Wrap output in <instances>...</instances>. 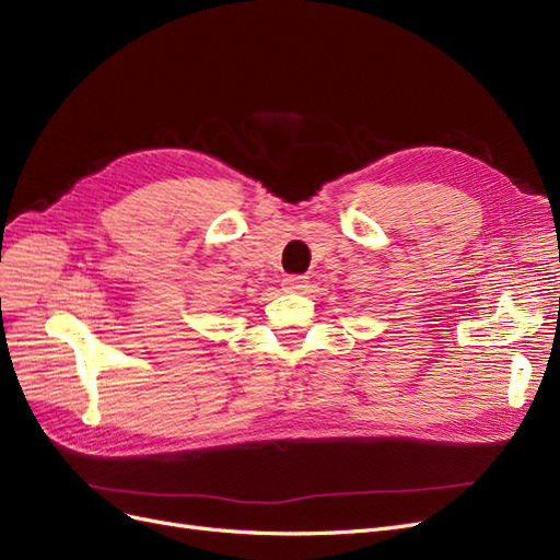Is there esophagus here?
Here are the masks:
<instances>
[{"label": "esophagus", "instance_id": "obj_1", "mask_svg": "<svg viewBox=\"0 0 560 560\" xmlns=\"http://www.w3.org/2000/svg\"><path fill=\"white\" fill-rule=\"evenodd\" d=\"M306 288V279L304 277H285L283 279V291L288 293H300Z\"/></svg>", "mask_w": 560, "mask_h": 560}]
</instances>
